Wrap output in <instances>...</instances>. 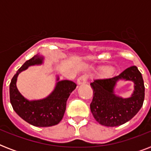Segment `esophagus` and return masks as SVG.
Segmentation results:
<instances>
[{"instance_id": "esophagus-1", "label": "esophagus", "mask_w": 151, "mask_h": 151, "mask_svg": "<svg viewBox=\"0 0 151 151\" xmlns=\"http://www.w3.org/2000/svg\"><path fill=\"white\" fill-rule=\"evenodd\" d=\"M87 80H88V76H86V75H83V76H81L77 79V83H78V85L85 84L87 82Z\"/></svg>"}]
</instances>
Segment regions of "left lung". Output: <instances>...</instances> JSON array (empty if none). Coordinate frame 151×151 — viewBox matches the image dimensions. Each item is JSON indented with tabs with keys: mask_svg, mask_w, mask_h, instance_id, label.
Instances as JSON below:
<instances>
[{
	"mask_svg": "<svg viewBox=\"0 0 151 151\" xmlns=\"http://www.w3.org/2000/svg\"><path fill=\"white\" fill-rule=\"evenodd\" d=\"M132 81L135 91L132 97L122 99L115 95L113 88L118 80ZM93 99L91 111L101 125L114 127L127 122L138 113L145 100L144 80L137 66L125 69L119 76L104 79H95L91 83Z\"/></svg>",
	"mask_w": 151,
	"mask_h": 151,
	"instance_id": "8db88e82",
	"label": "left lung"
}]
</instances>
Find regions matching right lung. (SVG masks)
Instances as JSON below:
<instances>
[{"mask_svg": "<svg viewBox=\"0 0 151 151\" xmlns=\"http://www.w3.org/2000/svg\"><path fill=\"white\" fill-rule=\"evenodd\" d=\"M42 60L38 55L34 56L18 69L10 84V100L13 110L26 122L35 126L47 127L57 125L62 120L66 101L76 84L69 80L60 81L54 91L45 99L33 101L25 99L17 88V76L29 66L42 63Z\"/></svg>", "mask_w": 151, "mask_h": 151, "instance_id": "1", "label": "right lung"}]
</instances>
